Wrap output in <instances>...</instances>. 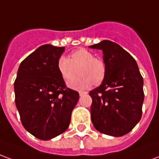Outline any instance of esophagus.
I'll return each instance as SVG.
<instances>
[{
  "label": "esophagus",
  "mask_w": 159,
  "mask_h": 159,
  "mask_svg": "<svg viewBox=\"0 0 159 159\" xmlns=\"http://www.w3.org/2000/svg\"><path fill=\"white\" fill-rule=\"evenodd\" d=\"M88 92H85V91H79V95L80 96H83L84 94H87Z\"/></svg>",
  "instance_id": "34e87169"
}]
</instances>
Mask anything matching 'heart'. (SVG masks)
Masks as SVG:
<instances>
[{
    "label": "heart",
    "instance_id": "heart-1",
    "mask_svg": "<svg viewBox=\"0 0 159 159\" xmlns=\"http://www.w3.org/2000/svg\"><path fill=\"white\" fill-rule=\"evenodd\" d=\"M57 68L65 81H68L75 75L78 70L80 75L67 83L72 89L81 90L100 83L106 76V66L100 59L94 58L86 49H78L73 52L70 59L61 56L57 62Z\"/></svg>",
    "mask_w": 159,
    "mask_h": 159
}]
</instances>
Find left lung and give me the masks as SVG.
Returning <instances> with one entry per match:
<instances>
[{
    "mask_svg": "<svg viewBox=\"0 0 159 159\" xmlns=\"http://www.w3.org/2000/svg\"><path fill=\"white\" fill-rule=\"evenodd\" d=\"M89 48L102 51L106 66L103 82L89 92L92 123L100 133L123 136L141 118L143 78L136 61L117 43L104 40Z\"/></svg>",
    "mask_w": 159,
    "mask_h": 159,
    "instance_id": "obj_1",
    "label": "left lung"
}]
</instances>
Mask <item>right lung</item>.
<instances>
[{"mask_svg": "<svg viewBox=\"0 0 159 159\" xmlns=\"http://www.w3.org/2000/svg\"><path fill=\"white\" fill-rule=\"evenodd\" d=\"M64 51L65 47H39L21 62L14 82L23 126L40 140H51L68 129L79 99L78 92L66 89L57 68Z\"/></svg>", "mask_w": 159, "mask_h": 159, "instance_id": "obj_1", "label": "right lung"}]
</instances>
